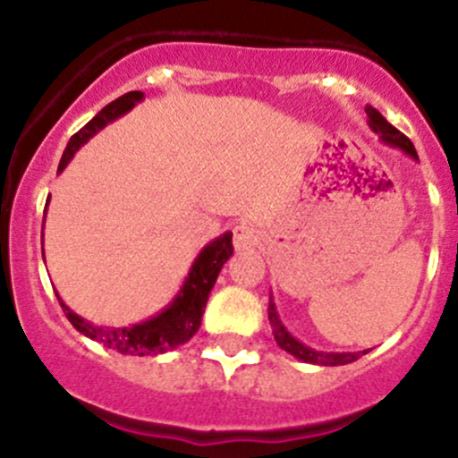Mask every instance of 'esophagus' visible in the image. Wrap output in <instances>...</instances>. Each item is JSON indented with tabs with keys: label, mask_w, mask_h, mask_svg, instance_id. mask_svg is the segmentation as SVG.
<instances>
[{
	"label": "esophagus",
	"mask_w": 458,
	"mask_h": 458,
	"mask_svg": "<svg viewBox=\"0 0 458 458\" xmlns=\"http://www.w3.org/2000/svg\"><path fill=\"white\" fill-rule=\"evenodd\" d=\"M261 239L259 230L252 224H239L233 228V243L237 250H250Z\"/></svg>",
	"instance_id": "1"
}]
</instances>
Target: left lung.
<instances>
[{
    "instance_id": "8db88e82",
    "label": "left lung",
    "mask_w": 458,
    "mask_h": 458,
    "mask_svg": "<svg viewBox=\"0 0 458 458\" xmlns=\"http://www.w3.org/2000/svg\"><path fill=\"white\" fill-rule=\"evenodd\" d=\"M366 113H368V123H370L372 131L381 137V141H386L387 146L401 148V150L408 152L410 157L417 159V150H414L412 141H410L403 132L396 131V128L392 126V123L387 122L377 108H372V106H368ZM267 318H270L272 335H275V341L279 344V348L285 350V352H290L293 357L301 359V361L306 363H315V366H345V363L357 361L361 354L370 352V350H363V352H318V350L308 348V345H303L301 341H297L288 330H285V326L281 323L279 315H276V308L275 303H272V297H270V306H267Z\"/></svg>"
}]
</instances>
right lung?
<instances>
[{"label": "right lung", "instance_id": "obj_1", "mask_svg": "<svg viewBox=\"0 0 458 458\" xmlns=\"http://www.w3.org/2000/svg\"><path fill=\"white\" fill-rule=\"evenodd\" d=\"M141 99L143 92L132 90L122 95L119 99L110 101L108 106H104V108H101L80 132H75V135L71 137V141H68L66 150H64L62 155V161H59L57 173H62V170L66 168L68 161L72 159V155H75L92 135H97L101 128L108 126V123L114 122L117 117L126 114L131 108H135L137 101ZM233 233H224L221 237H216L215 242L208 243V246L199 252V257L195 259V263H192L191 272H188L186 281H183L182 290H179V294L174 297V301L170 303L165 310H161L159 315L148 318V321L135 323V326L131 327L95 326V323L86 321L84 317L72 312L57 294L59 306L66 312L68 321L72 323L75 330H80L81 335L88 336V339L99 341L106 348H113L122 354H132V357L164 354L168 352V350L191 341L192 335L199 330L203 310H206L208 303V294H210L221 267H224V263L228 261L230 255H233Z\"/></svg>", "mask_w": 458, "mask_h": 458}]
</instances>
